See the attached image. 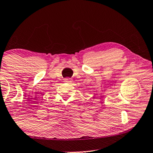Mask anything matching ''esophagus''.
<instances>
[{"label":"esophagus","mask_w":153,"mask_h":153,"mask_svg":"<svg viewBox=\"0 0 153 153\" xmlns=\"http://www.w3.org/2000/svg\"><path fill=\"white\" fill-rule=\"evenodd\" d=\"M64 80H65V82H71V79L68 78V77H67V78L64 79Z\"/></svg>","instance_id":"obj_1"}]
</instances>
